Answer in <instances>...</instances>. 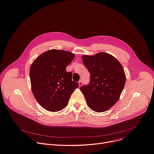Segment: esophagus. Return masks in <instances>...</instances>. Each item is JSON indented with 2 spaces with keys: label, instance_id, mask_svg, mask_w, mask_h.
<instances>
[{
  "label": "esophagus",
  "instance_id": "1",
  "mask_svg": "<svg viewBox=\"0 0 154 154\" xmlns=\"http://www.w3.org/2000/svg\"><path fill=\"white\" fill-rule=\"evenodd\" d=\"M78 84H79V87H80L82 85V80H80V81L79 82Z\"/></svg>",
  "mask_w": 154,
  "mask_h": 154
}]
</instances>
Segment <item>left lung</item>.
Masks as SVG:
<instances>
[{
    "label": "left lung",
    "instance_id": "obj_1",
    "mask_svg": "<svg viewBox=\"0 0 154 154\" xmlns=\"http://www.w3.org/2000/svg\"><path fill=\"white\" fill-rule=\"evenodd\" d=\"M82 58L90 74L89 85L80 87L87 104L95 112L107 111L115 105L124 88V69L116 57L106 53L83 55Z\"/></svg>",
    "mask_w": 154,
    "mask_h": 154
}]
</instances>
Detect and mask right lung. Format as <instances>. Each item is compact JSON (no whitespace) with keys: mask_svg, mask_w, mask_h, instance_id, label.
<instances>
[{"mask_svg":"<svg viewBox=\"0 0 154 154\" xmlns=\"http://www.w3.org/2000/svg\"><path fill=\"white\" fill-rule=\"evenodd\" d=\"M75 57L64 50L50 49L40 54L31 65L29 77L33 94L38 103L49 111L64 109L77 82L72 80V74L66 67Z\"/></svg>","mask_w":154,"mask_h":154,"instance_id":"add662e5","label":"right lung"}]
</instances>
